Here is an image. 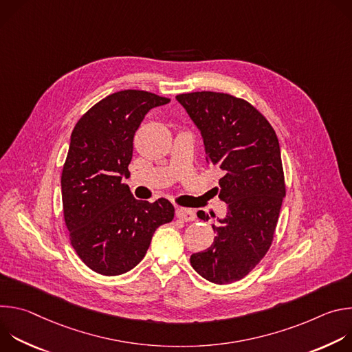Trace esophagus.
I'll use <instances>...</instances> for the list:
<instances>
[{"label": "esophagus", "instance_id": "esophagus-1", "mask_svg": "<svg viewBox=\"0 0 352 352\" xmlns=\"http://www.w3.org/2000/svg\"><path fill=\"white\" fill-rule=\"evenodd\" d=\"M175 214L182 221H193L196 217L195 212L192 209H186V208H177Z\"/></svg>", "mask_w": 352, "mask_h": 352}]
</instances>
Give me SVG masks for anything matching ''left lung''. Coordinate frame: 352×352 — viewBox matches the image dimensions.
I'll return each instance as SVG.
<instances>
[{
    "mask_svg": "<svg viewBox=\"0 0 352 352\" xmlns=\"http://www.w3.org/2000/svg\"><path fill=\"white\" fill-rule=\"evenodd\" d=\"M202 132L206 162L224 173L219 197L227 216L212 224L213 243L190 256L192 267L214 284L243 278L272 246L285 196L277 135L246 100L217 91L175 96ZM197 217L209 220L205 212Z\"/></svg>",
    "mask_w": 352,
    "mask_h": 352,
    "instance_id": "left-lung-1",
    "label": "left lung"
}]
</instances>
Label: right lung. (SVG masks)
<instances>
[{
	"label": "right lung",
	"mask_w": 352,
	"mask_h": 352,
	"mask_svg": "<svg viewBox=\"0 0 352 352\" xmlns=\"http://www.w3.org/2000/svg\"><path fill=\"white\" fill-rule=\"evenodd\" d=\"M168 102L144 90H121L89 109L72 131L61 174L64 220L76 255L98 274L133 269L155 231L174 219L170 200H138L124 182L135 132L150 109Z\"/></svg>",
	"instance_id": "add662e5"
}]
</instances>
